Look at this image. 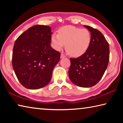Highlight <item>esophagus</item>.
I'll use <instances>...</instances> for the list:
<instances>
[{"label":"esophagus","mask_w":123,"mask_h":123,"mask_svg":"<svg viewBox=\"0 0 123 123\" xmlns=\"http://www.w3.org/2000/svg\"><path fill=\"white\" fill-rule=\"evenodd\" d=\"M64 57H66V56L64 55V54H61V59H63V58H64Z\"/></svg>","instance_id":"1"}]
</instances>
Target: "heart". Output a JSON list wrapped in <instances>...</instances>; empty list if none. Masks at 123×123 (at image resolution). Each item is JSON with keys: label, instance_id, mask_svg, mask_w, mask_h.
Instances as JSON below:
<instances>
[{"label": "heart", "instance_id": "1", "mask_svg": "<svg viewBox=\"0 0 123 123\" xmlns=\"http://www.w3.org/2000/svg\"><path fill=\"white\" fill-rule=\"evenodd\" d=\"M51 41L55 49L60 50L66 45V50L73 57H80L88 50L90 47L92 36L87 29L73 26L60 28L58 34L51 36Z\"/></svg>", "mask_w": 123, "mask_h": 123}]
</instances>
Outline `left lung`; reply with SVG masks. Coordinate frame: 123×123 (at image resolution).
<instances>
[{"label": "left lung", "instance_id": "8db88e82", "mask_svg": "<svg viewBox=\"0 0 123 123\" xmlns=\"http://www.w3.org/2000/svg\"><path fill=\"white\" fill-rule=\"evenodd\" d=\"M90 31L91 43L86 53L77 58H70L68 71L71 81L81 87H90L102 78L107 67L110 58L109 44L102 33L87 25Z\"/></svg>", "mask_w": 123, "mask_h": 123}]
</instances>
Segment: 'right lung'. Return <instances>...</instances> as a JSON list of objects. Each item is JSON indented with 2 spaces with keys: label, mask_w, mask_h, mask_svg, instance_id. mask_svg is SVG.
<instances>
[{
  "label": "right lung",
  "mask_w": 123,
  "mask_h": 123,
  "mask_svg": "<svg viewBox=\"0 0 123 123\" xmlns=\"http://www.w3.org/2000/svg\"><path fill=\"white\" fill-rule=\"evenodd\" d=\"M51 34L50 26L36 25L14 42L12 67L18 81L26 88L39 89L50 81L61 55L50 46Z\"/></svg>",
  "instance_id": "add662e5"
}]
</instances>
